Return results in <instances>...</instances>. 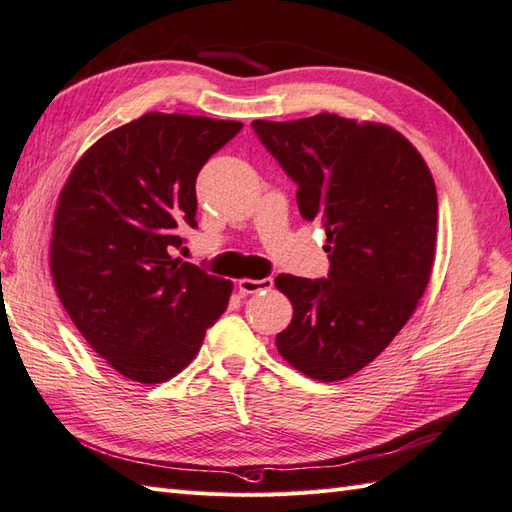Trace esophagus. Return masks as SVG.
<instances>
[{
    "label": "esophagus",
    "instance_id": "esophagus-1",
    "mask_svg": "<svg viewBox=\"0 0 512 512\" xmlns=\"http://www.w3.org/2000/svg\"><path fill=\"white\" fill-rule=\"evenodd\" d=\"M237 288H240L242 294H257L261 290H270L272 288V277H266V279H240V283H237Z\"/></svg>",
    "mask_w": 512,
    "mask_h": 512
}]
</instances>
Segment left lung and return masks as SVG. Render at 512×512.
I'll return each mask as SVG.
<instances>
[{
  "mask_svg": "<svg viewBox=\"0 0 512 512\" xmlns=\"http://www.w3.org/2000/svg\"><path fill=\"white\" fill-rule=\"evenodd\" d=\"M253 130L296 183L301 216L327 233V279H275L294 307L277 349L303 375L338 382L373 362L417 310L436 251L434 178L390 126L320 113L255 120Z\"/></svg>",
  "mask_w": 512,
  "mask_h": 512,
  "instance_id": "obj_1",
  "label": "left lung"
}]
</instances>
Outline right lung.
<instances>
[{"instance_id":"1","label":"right lung","mask_w":512,"mask_h":512,"mask_svg":"<svg viewBox=\"0 0 512 512\" xmlns=\"http://www.w3.org/2000/svg\"><path fill=\"white\" fill-rule=\"evenodd\" d=\"M240 122L146 113L85 152L58 198L50 266L91 349L139 384L194 360L227 310L231 281L174 259L196 229V178Z\"/></svg>"}]
</instances>
